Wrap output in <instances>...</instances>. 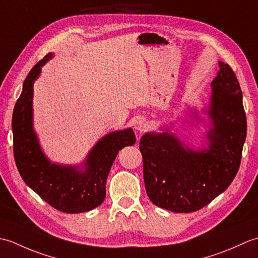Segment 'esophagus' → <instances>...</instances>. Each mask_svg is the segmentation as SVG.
Wrapping results in <instances>:
<instances>
[{
    "instance_id": "obj_1",
    "label": "esophagus",
    "mask_w": 258,
    "mask_h": 258,
    "mask_svg": "<svg viewBox=\"0 0 258 258\" xmlns=\"http://www.w3.org/2000/svg\"><path fill=\"white\" fill-rule=\"evenodd\" d=\"M134 127L136 131H139V132H144V131H146L147 128V123L146 120L143 119V118H139L136 122L134 123Z\"/></svg>"
}]
</instances>
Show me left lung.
Instances as JSON below:
<instances>
[{"label":"left lung","instance_id":"8db88e82","mask_svg":"<svg viewBox=\"0 0 258 258\" xmlns=\"http://www.w3.org/2000/svg\"><path fill=\"white\" fill-rule=\"evenodd\" d=\"M218 65L211 84L210 149L185 150L169 133H147L140 141L147 196L167 211L201 210L223 193L238 172L247 131L242 90L232 68Z\"/></svg>","mask_w":258,"mask_h":258}]
</instances>
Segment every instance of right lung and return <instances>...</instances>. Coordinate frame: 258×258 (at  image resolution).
<instances>
[{"mask_svg": "<svg viewBox=\"0 0 258 258\" xmlns=\"http://www.w3.org/2000/svg\"><path fill=\"white\" fill-rule=\"evenodd\" d=\"M51 57L52 54H47L33 67L15 103L12 117L14 158L21 177L47 204L63 213H83L102 204L115 157L123 147L135 143V135L133 130L127 128L104 136L90 152L82 172L76 166H61L48 161L33 132L32 98L34 81Z\"/></svg>", "mask_w": 258, "mask_h": 258, "instance_id": "add662e5", "label": "right lung"}]
</instances>
